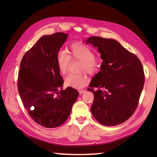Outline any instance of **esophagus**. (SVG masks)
I'll list each match as a JSON object with an SVG mask.
<instances>
[{"instance_id":"obj_1","label":"esophagus","mask_w":157,"mask_h":157,"mask_svg":"<svg viewBox=\"0 0 157 157\" xmlns=\"http://www.w3.org/2000/svg\"><path fill=\"white\" fill-rule=\"evenodd\" d=\"M86 92V90H79V94H83V93H84Z\"/></svg>"}]
</instances>
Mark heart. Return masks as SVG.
Instances as JSON below:
<instances>
[{"label": "heart", "instance_id": "heart-1", "mask_svg": "<svg viewBox=\"0 0 157 157\" xmlns=\"http://www.w3.org/2000/svg\"><path fill=\"white\" fill-rule=\"evenodd\" d=\"M69 55L65 51H59L56 56V64L59 72L63 75L68 71L71 59L82 61L79 71L94 73L98 71L99 62L94 57L92 50L83 43L75 42L69 46ZM88 77L85 72L78 74H69L65 78L67 86L72 88L80 89L87 84Z\"/></svg>", "mask_w": 157, "mask_h": 157}]
</instances>
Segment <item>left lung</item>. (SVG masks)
Instances as JSON below:
<instances>
[{
  "mask_svg": "<svg viewBox=\"0 0 157 157\" xmlns=\"http://www.w3.org/2000/svg\"><path fill=\"white\" fill-rule=\"evenodd\" d=\"M86 43L98 48L103 61L88 89L94 94L92 114L102 125L121 124L138 105L145 79L142 63L113 39L92 36Z\"/></svg>",
  "mask_w": 157,
  "mask_h": 157,
  "instance_id": "8db88e82",
  "label": "left lung"
}]
</instances>
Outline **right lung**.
I'll use <instances>...</instances> for the list:
<instances>
[{
    "mask_svg": "<svg viewBox=\"0 0 157 157\" xmlns=\"http://www.w3.org/2000/svg\"><path fill=\"white\" fill-rule=\"evenodd\" d=\"M67 37L63 32L42 36L20 63L17 88L23 105L30 117L44 128L63 124L79 95L71 87L63 90L64 82L56 64V54Z\"/></svg>",
    "mask_w": 157,
    "mask_h": 157,
    "instance_id": "obj_1",
    "label": "right lung"
}]
</instances>
